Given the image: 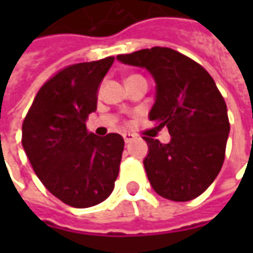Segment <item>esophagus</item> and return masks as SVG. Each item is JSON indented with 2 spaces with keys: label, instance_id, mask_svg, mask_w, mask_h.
Returning a JSON list of instances; mask_svg holds the SVG:
<instances>
[{
  "label": "esophagus",
  "instance_id": "esophagus-1",
  "mask_svg": "<svg viewBox=\"0 0 253 253\" xmlns=\"http://www.w3.org/2000/svg\"><path fill=\"white\" fill-rule=\"evenodd\" d=\"M122 136H124V141H125V143H129V142H132L133 139H135V135H133V133H124Z\"/></svg>",
  "mask_w": 253,
  "mask_h": 253
}]
</instances>
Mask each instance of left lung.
I'll return each instance as SVG.
<instances>
[{"instance_id":"obj_1","label":"left lung","mask_w":253,"mask_h":253,"mask_svg":"<svg viewBox=\"0 0 253 253\" xmlns=\"http://www.w3.org/2000/svg\"><path fill=\"white\" fill-rule=\"evenodd\" d=\"M145 67L156 82L149 120L169 129V143L145 136L143 161L153 190L171 201H190L209 189L222 168L229 133L227 104L209 72L170 47L118 54Z\"/></svg>"}]
</instances>
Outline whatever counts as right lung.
Returning a JSON list of instances; mask_svg holds the SVG:
<instances>
[{"instance_id":"add662e5","label":"right lung","mask_w":253,"mask_h":253,"mask_svg":"<svg viewBox=\"0 0 253 253\" xmlns=\"http://www.w3.org/2000/svg\"><path fill=\"white\" fill-rule=\"evenodd\" d=\"M114 57L67 66L39 88L22 124V146L34 171L54 197L76 209L100 204L114 190L124 139L97 136L85 121Z\"/></svg>"}]
</instances>
